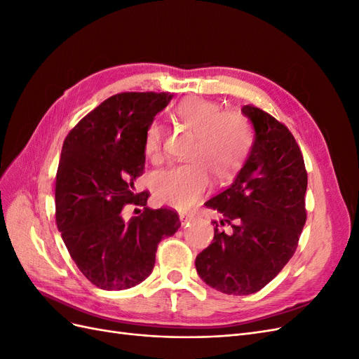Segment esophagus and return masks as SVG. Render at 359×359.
Here are the masks:
<instances>
[{
    "label": "esophagus",
    "mask_w": 359,
    "mask_h": 359,
    "mask_svg": "<svg viewBox=\"0 0 359 359\" xmlns=\"http://www.w3.org/2000/svg\"><path fill=\"white\" fill-rule=\"evenodd\" d=\"M193 219V214H187V212H180V220H181V223L184 224L186 222H189V220H191Z\"/></svg>",
    "instance_id": "obj_1"
}]
</instances>
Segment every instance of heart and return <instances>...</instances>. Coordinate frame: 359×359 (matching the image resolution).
I'll return each instance as SVG.
<instances>
[{"instance_id":"obj_1","label":"heart","mask_w":359,"mask_h":359,"mask_svg":"<svg viewBox=\"0 0 359 359\" xmlns=\"http://www.w3.org/2000/svg\"><path fill=\"white\" fill-rule=\"evenodd\" d=\"M182 126L196 135L189 165L172 166L156 172L151 189L158 202L178 210L190 208L210 189V170L217 180H231L240 170L252 147V130L235 112H222V106L202 97H189L175 109ZM163 128L151 121L144 135V151L149 160L161 157Z\"/></svg>"}]
</instances>
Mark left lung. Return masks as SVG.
I'll return each instance as SVG.
<instances>
[{"instance_id":"left-lung-1","label":"left lung","mask_w":359,"mask_h":359,"mask_svg":"<svg viewBox=\"0 0 359 359\" xmlns=\"http://www.w3.org/2000/svg\"><path fill=\"white\" fill-rule=\"evenodd\" d=\"M243 114L255 142L233 182L205 205L223 219L214 240L196 257L206 285L227 295H250L273 280L298 247L307 220V170L289 128L252 104ZM231 224L226 234L220 225Z\"/></svg>"}]
</instances>
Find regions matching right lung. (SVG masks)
<instances>
[{"mask_svg": "<svg viewBox=\"0 0 359 359\" xmlns=\"http://www.w3.org/2000/svg\"><path fill=\"white\" fill-rule=\"evenodd\" d=\"M169 93H119L76 124L62 144L55 181L58 231L72 259L91 283L123 290L144 281L161 238L181 226L170 208L151 210L135 182L145 169L147 126L165 109ZM144 206L126 222L123 205Z\"/></svg>", "mask_w": 359, "mask_h": 359, "instance_id": "1", "label": "right lung"}]
</instances>
